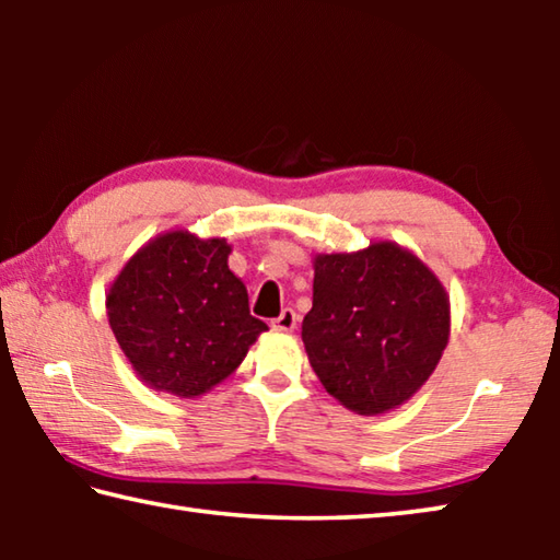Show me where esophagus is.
<instances>
[{"instance_id":"34e87169","label":"esophagus","mask_w":560,"mask_h":560,"mask_svg":"<svg viewBox=\"0 0 560 560\" xmlns=\"http://www.w3.org/2000/svg\"><path fill=\"white\" fill-rule=\"evenodd\" d=\"M296 324H299L296 311H293V308H283L281 314L271 320V328H273V330H283V334H287V330L296 328Z\"/></svg>"}]
</instances>
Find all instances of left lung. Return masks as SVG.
I'll return each instance as SVG.
<instances>
[{
	"label": "left lung",
	"mask_w": 560,
	"mask_h": 560,
	"mask_svg": "<svg viewBox=\"0 0 560 560\" xmlns=\"http://www.w3.org/2000/svg\"><path fill=\"white\" fill-rule=\"evenodd\" d=\"M301 338L340 405L383 415L410 400L438 368L450 340V296L428 264L395 242L318 254Z\"/></svg>",
	"instance_id": "left-lung-1"
}]
</instances>
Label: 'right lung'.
<instances>
[{
	"label": "right lung",
	"instance_id": "1",
	"mask_svg": "<svg viewBox=\"0 0 560 560\" xmlns=\"http://www.w3.org/2000/svg\"><path fill=\"white\" fill-rule=\"evenodd\" d=\"M226 240L165 232L132 254L110 283L108 324L140 381L197 397L230 377L267 330L249 314Z\"/></svg>",
	"mask_w": 560,
	"mask_h": 560
}]
</instances>
